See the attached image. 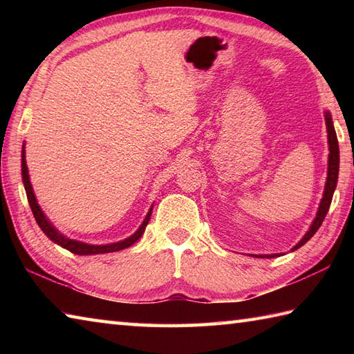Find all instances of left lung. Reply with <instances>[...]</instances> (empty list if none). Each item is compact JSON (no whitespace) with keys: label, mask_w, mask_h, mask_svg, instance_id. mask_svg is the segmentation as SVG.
Listing matches in <instances>:
<instances>
[{"label":"left lung","mask_w":354,"mask_h":354,"mask_svg":"<svg viewBox=\"0 0 354 354\" xmlns=\"http://www.w3.org/2000/svg\"><path fill=\"white\" fill-rule=\"evenodd\" d=\"M326 124H327V133H328V170H327V183H326V189H324V194H322L321 204L318 208L317 217L312 222L309 231L306 232L304 237L299 240V242L292 248V251L298 250L299 246H303L304 243L309 242V240L313 237L315 232L318 231V228L321 227L322 221L326 219V214L330 208V204H332V198L333 193L336 189L337 184V173H339V146H337V138H336V132L333 127V122H332V115L330 112H326ZM280 254H266V255H255L259 259H274L278 257Z\"/></svg>","instance_id":"8db88e82"}]
</instances>
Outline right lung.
I'll list each match as a JSON object with an SVG mask.
<instances>
[{
    "label": "right lung",
    "mask_w": 354,
    "mask_h": 354,
    "mask_svg": "<svg viewBox=\"0 0 354 354\" xmlns=\"http://www.w3.org/2000/svg\"><path fill=\"white\" fill-rule=\"evenodd\" d=\"M21 167H22V183H24L26 187V193H27V199H28V204L30 208H32V213L35 216V219L39 225V228L44 231V234L47 236L51 242L57 243L59 246L65 248V250H68L73 254H77V255H91V254H106V252H115V251H122L124 248H129L131 245H133L137 240L142 236V232H145L150 216H152V209L153 205L150 207L149 213L146 216V219L142 221L141 227L133 232L131 237H127L122 242H117V243H109V245H88L84 242H77V240H71L68 237H65L64 234H61L55 227H53V223L47 219V216L44 214V212L41 209V207L37 205V201L36 196L33 193L32 189V184H30V178H28V170H27V162H26V150L22 147V161H21Z\"/></svg>",
    "instance_id": "right-lung-1"
}]
</instances>
